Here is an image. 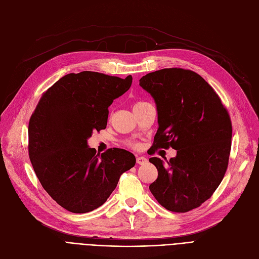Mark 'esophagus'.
Segmentation results:
<instances>
[{
	"label": "esophagus",
	"mask_w": 259,
	"mask_h": 259,
	"mask_svg": "<svg viewBox=\"0 0 259 259\" xmlns=\"http://www.w3.org/2000/svg\"><path fill=\"white\" fill-rule=\"evenodd\" d=\"M147 158L144 157V156H137V162L139 165H145L147 162Z\"/></svg>",
	"instance_id": "esophagus-1"
}]
</instances>
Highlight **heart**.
<instances>
[{"label":"heart","mask_w":259,"mask_h":259,"mask_svg":"<svg viewBox=\"0 0 259 259\" xmlns=\"http://www.w3.org/2000/svg\"><path fill=\"white\" fill-rule=\"evenodd\" d=\"M145 104H147V103H144V102H138V103H135V104H134L133 108L141 107V106H143V105H145ZM128 145H129V146H132V147H138V145H137V144H133V143H128Z\"/></svg>","instance_id":"heart-1"}]
</instances>
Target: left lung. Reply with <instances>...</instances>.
<instances>
[{
  "label": "left lung",
  "mask_w": 259,
  "mask_h": 259,
  "mask_svg": "<svg viewBox=\"0 0 259 259\" xmlns=\"http://www.w3.org/2000/svg\"><path fill=\"white\" fill-rule=\"evenodd\" d=\"M140 86L150 93L158 129L153 148L172 147L176 156L151 157L158 176L149 189L172 212H188L209 199L227 171L232 125L219 95L199 74L182 68L148 73Z\"/></svg>",
  "instance_id": "obj_1"
}]
</instances>
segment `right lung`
I'll use <instances>...</instances> for the list:
<instances>
[{
	"mask_svg": "<svg viewBox=\"0 0 259 259\" xmlns=\"http://www.w3.org/2000/svg\"><path fill=\"white\" fill-rule=\"evenodd\" d=\"M126 78L83 71L61 77L40 98L28 126L29 157L45 191L72 213L98 209L116 188L135 156L113 148L97 153L88 146L105 129L108 108L129 90Z\"/></svg>",
	"mask_w": 259,
	"mask_h": 259,
	"instance_id": "obj_1",
	"label": "right lung"
}]
</instances>
